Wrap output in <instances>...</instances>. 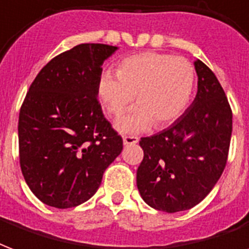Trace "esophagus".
I'll use <instances>...</instances> for the list:
<instances>
[{
  "label": "esophagus",
  "mask_w": 249,
  "mask_h": 249,
  "mask_svg": "<svg viewBox=\"0 0 249 249\" xmlns=\"http://www.w3.org/2000/svg\"><path fill=\"white\" fill-rule=\"evenodd\" d=\"M123 142H124V145H134V143L139 142V139L134 136H125L123 139Z\"/></svg>",
  "instance_id": "esophagus-1"
}]
</instances>
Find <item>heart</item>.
Segmentation results:
<instances>
[{
	"mask_svg": "<svg viewBox=\"0 0 249 249\" xmlns=\"http://www.w3.org/2000/svg\"><path fill=\"white\" fill-rule=\"evenodd\" d=\"M195 87L194 66L182 56L141 53L101 73L97 95L110 116L123 115L136 95L137 107L116 123L121 133H140L153 124L165 128L181 117Z\"/></svg>",
	"mask_w": 249,
	"mask_h": 249,
	"instance_id": "b5f03b06",
	"label": "heart"
}]
</instances>
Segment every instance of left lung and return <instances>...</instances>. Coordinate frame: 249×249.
I'll list each match as a JSON object with an SVG mask.
<instances>
[{
  "instance_id": "1",
  "label": "left lung",
  "mask_w": 249,
  "mask_h": 249,
  "mask_svg": "<svg viewBox=\"0 0 249 249\" xmlns=\"http://www.w3.org/2000/svg\"><path fill=\"white\" fill-rule=\"evenodd\" d=\"M194 67L198 91L191 106L167 129L140 141V195L150 207L170 213L193 209L213 190L232 134V112L220 83L199 59Z\"/></svg>"
}]
</instances>
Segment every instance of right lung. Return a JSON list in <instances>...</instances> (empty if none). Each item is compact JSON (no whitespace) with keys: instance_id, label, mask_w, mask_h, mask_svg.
Instances as JSON below:
<instances>
[{"instance_id":"obj_1","label":"right lung","mask_w":249,"mask_h":249,"mask_svg":"<svg viewBox=\"0 0 249 249\" xmlns=\"http://www.w3.org/2000/svg\"><path fill=\"white\" fill-rule=\"evenodd\" d=\"M116 49L75 46L51 59L29 88L18 121L19 163L33 194L47 206L87 202L123 150L97 100L101 66Z\"/></svg>"}]
</instances>
